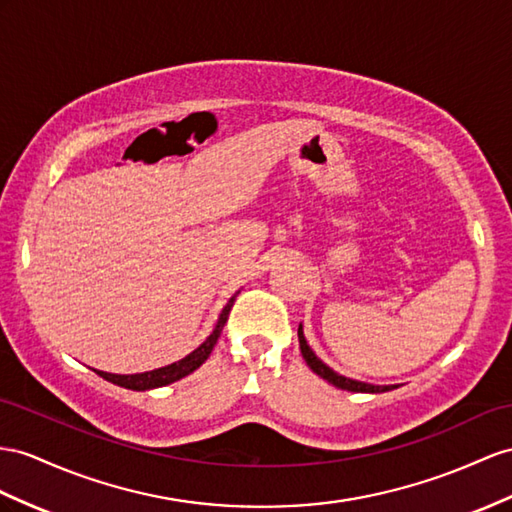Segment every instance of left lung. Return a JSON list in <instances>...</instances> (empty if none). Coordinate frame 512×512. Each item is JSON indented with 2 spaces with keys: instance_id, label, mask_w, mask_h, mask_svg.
<instances>
[{
  "instance_id": "8db88e82",
  "label": "left lung",
  "mask_w": 512,
  "mask_h": 512,
  "mask_svg": "<svg viewBox=\"0 0 512 512\" xmlns=\"http://www.w3.org/2000/svg\"><path fill=\"white\" fill-rule=\"evenodd\" d=\"M298 342H300V352H303V359L307 361L309 368L316 372L324 381H329L331 385L339 387V389H346V391H357V393H383V391H391L396 389V385H370V383H361V381H352V378H346L342 374H337L335 370H331L329 365L324 361H320L316 357V352H313L307 344L305 333H303V324L298 326Z\"/></svg>"
}]
</instances>
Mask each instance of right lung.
Instances as JSON below:
<instances>
[{"instance_id":"obj_1","label":"right lung","mask_w":512,"mask_h":512,"mask_svg":"<svg viewBox=\"0 0 512 512\" xmlns=\"http://www.w3.org/2000/svg\"><path fill=\"white\" fill-rule=\"evenodd\" d=\"M233 303H235V296H231L229 303L225 305V309H222L212 335H209L199 348L192 350L190 355L183 357L181 361H175V363L166 365V368H157V370L142 372V374H108V372H99V370H95V372L101 378H106L108 383H114V385L125 387V389H134V391H147V389H155V387H164V385L175 383V381H179V378L192 374L196 368H201V365L207 361V357L212 355V350H214L218 337L222 333V326L227 324V318H229V311H231Z\"/></svg>"}]
</instances>
